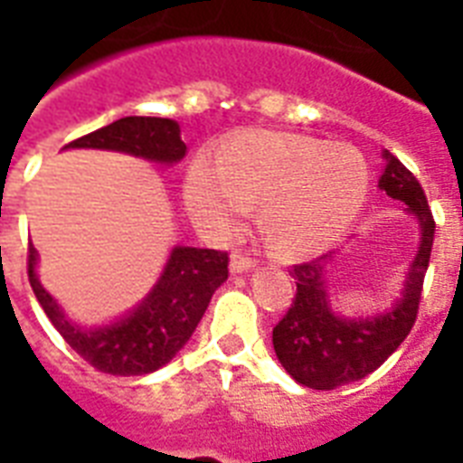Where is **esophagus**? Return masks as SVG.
Instances as JSON below:
<instances>
[{
    "instance_id": "obj_1",
    "label": "esophagus",
    "mask_w": 463,
    "mask_h": 463,
    "mask_svg": "<svg viewBox=\"0 0 463 463\" xmlns=\"http://www.w3.org/2000/svg\"><path fill=\"white\" fill-rule=\"evenodd\" d=\"M254 264H257V261H254L252 257L242 254V252H235L231 257V271H232V274H245V271H250Z\"/></svg>"
}]
</instances>
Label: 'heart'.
Masks as SVG:
<instances>
[{"instance_id":"b5f03b06","label":"heart","mask_w":463,"mask_h":463,"mask_svg":"<svg viewBox=\"0 0 463 463\" xmlns=\"http://www.w3.org/2000/svg\"><path fill=\"white\" fill-rule=\"evenodd\" d=\"M370 173L355 148L276 132L238 134L218 148L216 165L196 158L184 182L192 216L231 232L261 202V231L283 254L331 247L363 209Z\"/></svg>"}]
</instances>
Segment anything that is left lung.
<instances>
[{"label": "left lung", "instance_id": "left-lung-1", "mask_svg": "<svg viewBox=\"0 0 463 463\" xmlns=\"http://www.w3.org/2000/svg\"><path fill=\"white\" fill-rule=\"evenodd\" d=\"M382 158L384 170L380 189L396 202L406 203V209L418 218V254L409 269L402 298H396L387 312L355 319L336 315L331 309L324 279L331 252L293 267L290 276L296 279L298 290L288 312L274 326V351L286 373L303 387L329 392L363 380L403 344L416 324L423 279L430 264L435 218L420 182L409 167L389 151H384Z\"/></svg>", "mask_w": 463, "mask_h": 463}]
</instances>
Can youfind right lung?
<instances>
[{
	"label": "right lung",
	"mask_w": 463,
	"mask_h": 463,
	"mask_svg": "<svg viewBox=\"0 0 463 463\" xmlns=\"http://www.w3.org/2000/svg\"><path fill=\"white\" fill-rule=\"evenodd\" d=\"M64 148H100L173 165L184 158L180 125L167 118H122ZM38 252L28 245V281L54 329L100 373L132 377L156 373L187 344L211 296L228 279V252L175 247L154 290L132 312L105 326H79L64 315L35 274Z\"/></svg>",
	"instance_id": "obj_1"
}]
</instances>
